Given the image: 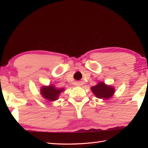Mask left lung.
I'll list each match as a JSON object with an SVG mask.
<instances>
[{
	"label": "left lung",
	"mask_w": 148,
	"mask_h": 148,
	"mask_svg": "<svg viewBox=\"0 0 148 148\" xmlns=\"http://www.w3.org/2000/svg\"><path fill=\"white\" fill-rule=\"evenodd\" d=\"M94 95L99 99H108L112 96L114 89L112 86H107L103 83H99L96 86L91 88Z\"/></svg>",
	"instance_id": "obj_1"
}]
</instances>
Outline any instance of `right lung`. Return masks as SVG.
<instances>
[{
  "mask_svg": "<svg viewBox=\"0 0 148 148\" xmlns=\"http://www.w3.org/2000/svg\"><path fill=\"white\" fill-rule=\"evenodd\" d=\"M40 91L44 98L49 100H55L57 99L60 93L64 91V89H56L53 86H49L42 87Z\"/></svg>",
  "mask_w": 148,
  "mask_h": 148,
  "instance_id": "add662e5",
  "label": "right lung"
}]
</instances>
